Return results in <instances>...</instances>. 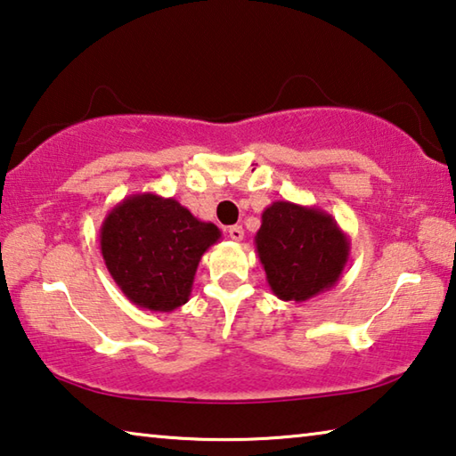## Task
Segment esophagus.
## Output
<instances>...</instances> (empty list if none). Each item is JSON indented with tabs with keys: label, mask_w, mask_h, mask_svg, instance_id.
<instances>
[{
	"label": "esophagus",
	"mask_w": 456,
	"mask_h": 456,
	"mask_svg": "<svg viewBox=\"0 0 456 456\" xmlns=\"http://www.w3.org/2000/svg\"><path fill=\"white\" fill-rule=\"evenodd\" d=\"M229 237L233 239V241H243V227L241 225H233V227H229Z\"/></svg>",
	"instance_id": "obj_1"
}]
</instances>
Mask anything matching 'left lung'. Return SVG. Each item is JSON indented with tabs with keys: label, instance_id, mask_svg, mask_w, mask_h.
I'll use <instances>...</instances> for the list:
<instances>
[{
	"label": "left lung",
	"instance_id": "1",
	"mask_svg": "<svg viewBox=\"0 0 456 456\" xmlns=\"http://www.w3.org/2000/svg\"><path fill=\"white\" fill-rule=\"evenodd\" d=\"M256 249L275 296L299 304L338 283L350 239L320 207L275 200L261 213Z\"/></svg>",
	"mask_w": 456,
	"mask_h": 456
}]
</instances>
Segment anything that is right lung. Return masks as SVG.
Here are the masks:
<instances>
[{"mask_svg": "<svg viewBox=\"0 0 456 456\" xmlns=\"http://www.w3.org/2000/svg\"><path fill=\"white\" fill-rule=\"evenodd\" d=\"M221 239L173 197L136 192L122 199L100 227L108 273L134 305L173 312L189 302L203 253Z\"/></svg>", "mask_w": 456, "mask_h": 456, "instance_id": "obj_1", "label": "right lung"}]
</instances>
